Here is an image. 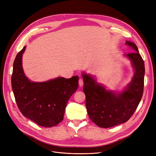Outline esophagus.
<instances>
[{
	"mask_svg": "<svg viewBox=\"0 0 156 156\" xmlns=\"http://www.w3.org/2000/svg\"><path fill=\"white\" fill-rule=\"evenodd\" d=\"M78 82H79V86H80V87H82V86L83 85V81L82 79L80 78V79L79 80V81H78Z\"/></svg>",
	"mask_w": 156,
	"mask_h": 156,
	"instance_id": "34e87169",
	"label": "esophagus"
}]
</instances>
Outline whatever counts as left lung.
<instances>
[{
	"label": "left lung",
	"mask_w": 156,
	"mask_h": 156,
	"mask_svg": "<svg viewBox=\"0 0 156 156\" xmlns=\"http://www.w3.org/2000/svg\"><path fill=\"white\" fill-rule=\"evenodd\" d=\"M126 45L134 52L126 55L132 63L134 74L131 83L120 92L107 90L92 75L82 73L83 88L86 96V107L90 119L103 128L117 126L128 121L142 98L145 74L144 62L136 45L126 41Z\"/></svg>",
	"instance_id": "obj_1"
}]
</instances>
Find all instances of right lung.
<instances>
[{
  "label": "right lung",
  "mask_w": 156,
  "mask_h": 156,
  "mask_svg": "<svg viewBox=\"0 0 156 156\" xmlns=\"http://www.w3.org/2000/svg\"><path fill=\"white\" fill-rule=\"evenodd\" d=\"M26 46L15 58L12 88L22 114L39 126L50 127L63 119L68 101L78 87V76L58 77L44 82H32L25 75L22 56Z\"/></svg>",
  "instance_id": "right-lung-1"
}]
</instances>
